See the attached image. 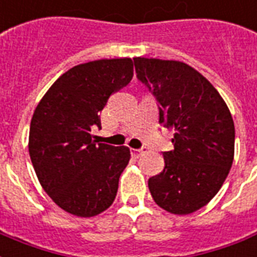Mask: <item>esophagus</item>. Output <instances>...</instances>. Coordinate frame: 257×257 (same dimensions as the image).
I'll return each mask as SVG.
<instances>
[{"instance_id":"obj_1","label":"esophagus","mask_w":257,"mask_h":257,"mask_svg":"<svg viewBox=\"0 0 257 257\" xmlns=\"http://www.w3.org/2000/svg\"><path fill=\"white\" fill-rule=\"evenodd\" d=\"M146 153V150H137V149H131V154L134 156V157H140L142 154Z\"/></svg>"}]
</instances>
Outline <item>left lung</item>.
<instances>
[{
    "label": "left lung",
    "instance_id": "obj_1",
    "mask_svg": "<svg viewBox=\"0 0 257 257\" xmlns=\"http://www.w3.org/2000/svg\"><path fill=\"white\" fill-rule=\"evenodd\" d=\"M160 109V121L175 130L163 172L150 177L154 202L176 215L195 213L217 195L234 158V123L225 100L206 77L180 61L134 58Z\"/></svg>",
    "mask_w": 257,
    "mask_h": 257
}]
</instances>
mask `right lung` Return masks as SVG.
Here are the masks:
<instances>
[{"mask_svg": "<svg viewBox=\"0 0 257 257\" xmlns=\"http://www.w3.org/2000/svg\"><path fill=\"white\" fill-rule=\"evenodd\" d=\"M131 58L81 63L63 73L35 108L28 150L40 186L66 213L89 218L113 203L127 146L96 144L92 127L109 96L133 78Z\"/></svg>", "mask_w": 257, "mask_h": 257, "instance_id": "1", "label": "right lung"}]
</instances>
